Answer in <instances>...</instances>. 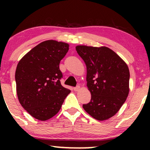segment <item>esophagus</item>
Masks as SVG:
<instances>
[{
    "label": "esophagus",
    "instance_id": "esophagus-1",
    "mask_svg": "<svg viewBox=\"0 0 150 150\" xmlns=\"http://www.w3.org/2000/svg\"><path fill=\"white\" fill-rule=\"evenodd\" d=\"M80 88H81V87H80V86H79V85H77L76 87H74L73 89L74 90V91H79V90L80 89Z\"/></svg>",
    "mask_w": 150,
    "mask_h": 150
}]
</instances>
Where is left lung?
Wrapping results in <instances>:
<instances>
[{
	"mask_svg": "<svg viewBox=\"0 0 150 150\" xmlns=\"http://www.w3.org/2000/svg\"><path fill=\"white\" fill-rule=\"evenodd\" d=\"M78 54L87 66V86L91 92L85 111L103 121L115 115L129 93L130 71L126 63L107 47L78 46Z\"/></svg>",
	"mask_w": 150,
	"mask_h": 150,
	"instance_id": "left-lung-1",
	"label": "left lung"
}]
</instances>
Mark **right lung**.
Here are the masks:
<instances>
[{
  "label": "right lung",
  "mask_w": 150,
  "mask_h": 150,
  "mask_svg": "<svg viewBox=\"0 0 150 150\" xmlns=\"http://www.w3.org/2000/svg\"><path fill=\"white\" fill-rule=\"evenodd\" d=\"M69 50L64 42L47 40L19 61L15 79L20 103L37 120L46 121L61 109L70 90L63 87L59 63Z\"/></svg>",
  "instance_id": "right-lung-1"
}]
</instances>
